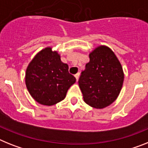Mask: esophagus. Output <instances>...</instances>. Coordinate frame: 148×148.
<instances>
[{
    "label": "esophagus",
    "mask_w": 148,
    "mask_h": 148,
    "mask_svg": "<svg viewBox=\"0 0 148 148\" xmlns=\"http://www.w3.org/2000/svg\"><path fill=\"white\" fill-rule=\"evenodd\" d=\"M79 75H80V73H76V74H75V79H76V81H77V82H78V81H79Z\"/></svg>",
    "instance_id": "1"
}]
</instances>
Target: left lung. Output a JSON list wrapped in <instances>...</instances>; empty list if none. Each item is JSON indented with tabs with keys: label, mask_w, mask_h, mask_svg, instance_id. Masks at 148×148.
Listing matches in <instances>:
<instances>
[{
	"label": "left lung",
	"mask_w": 148,
	"mask_h": 148,
	"mask_svg": "<svg viewBox=\"0 0 148 148\" xmlns=\"http://www.w3.org/2000/svg\"><path fill=\"white\" fill-rule=\"evenodd\" d=\"M90 61L82 72L79 85L84 101L102 109L117 99L123 86L124 73L112 49L101 45L89 53Z\"/></svg>",
	"instance_id": "left-lung-1"
}]
</instances>
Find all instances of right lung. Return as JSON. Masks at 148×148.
I'll list each match as a JSON object with an SVG mask.
<instances>
[{
    "instance_id": "add662e5",
    "label": "right lung",
    "mask_w": 148,
    "mask_h": 148,
    "mask_svg": "<svg viewBox=\"0 0 148 148\" xmlns=\"http://www.w3.org/2000/svg\"><path fill=\"white\" fill-rule=\"evenodd\" d=\"M69 66L51 47H46L34 57L25 73V84L33 99L43 106H51L62 101L75 82L69 73Z\"/></svg>"
}]
</instances>
